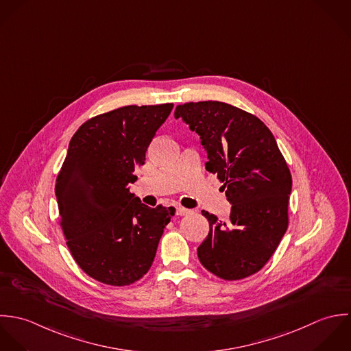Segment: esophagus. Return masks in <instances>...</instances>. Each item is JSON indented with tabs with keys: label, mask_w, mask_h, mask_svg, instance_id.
Listing matches in <instances>:
<instances>
[{
	"label": "esophagus",
	"mask_w": 351,
	"mask_h": 351,
	"mask_svg": "<svg viewBox=\"0 0 351 351\" xmlns=\"http://www.w3.org/2000/svg\"><path fill=\"white\" fill-rule=\"evenodd\" d=\"M191 211L189 210V209H186V208H182V206H176V214L178 215H187V214H190Z\"/></svg>",
	"instance_id": "esophagus-1"
}]
</instances>
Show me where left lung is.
Returning a JSON list of instances; mask_svg holds the SVG:
<instances>
[{"label":"left lung","instance_id":"obj_1","mask_svg":"<svg viewBox=\"0 0 351 351\" xmlns=\"http://www.w3.org/2000/svg\"><path fill=\"white\" fill-rule=\"evenodd\" d=\"M182 118L208 153L206 169L223 183L228 221L202 210L210 230L198 247L202 266L226 280L259 271L287 229L291 175L269 128L255 115L221 101L179 104Z\"/></svg>","mask_w":351,"mask_h":351}]
</instances>
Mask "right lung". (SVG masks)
<instances>
[{"label": "right lung", "mask_w": 351, "mask_h": 351, "mask_svg": "<svg viewBox=\"0 0 351 351\" xmlns=\"http://www.w3.org/2000/svg\"><path fill=\"white\" fill-rule=\"evenodd\" d=\"M172 108L121 107L86 121L71 137L56 197L71 256L93 280L130 285L153 263L173 208H149L129 186Z\"/></svg>", "instance_id": "1"}]
</instances>
